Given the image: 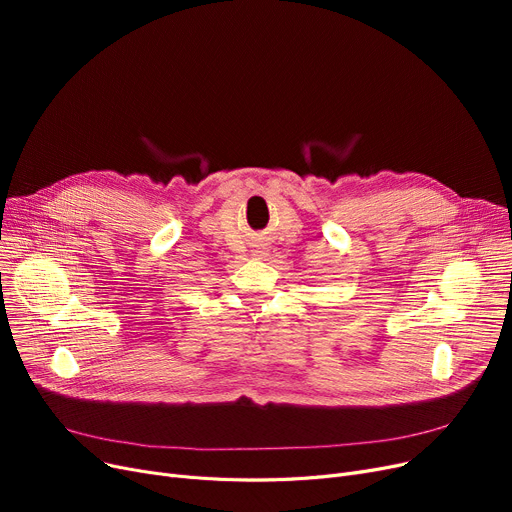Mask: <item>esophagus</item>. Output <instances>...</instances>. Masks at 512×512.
<instances>
[{"label":"esophagus","mask_w":512,"mask_h":512,"mask_svg":"<svg viewBox=\"0 0 512 512\" xmlns=\"http://www.w3.org/2000/svg\"><path fill=\"white\" fill-rule=\"evenodd\" d=\"M255 253H257V257H263V255H267V251H265V249H257Z\"/></svg>","instance_id":"34e87169"}]
</instances>
